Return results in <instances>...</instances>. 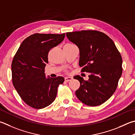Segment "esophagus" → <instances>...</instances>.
I'll use <instances>...</instances> for the list:
<instances>
[{"label": "esophagus", "mask_w": 135, "mask_h": 135, "mask_svg": "<svg viewBox=\"0 0 135 135\" xmlns=\"http://www.w3.org/2000/svg\"><path fill=\"white\" fill-rule=\"evenodd\" d=\"M65 81L67 82L68 81H71L73 80V77H65Z\"/></svg>", "instance_id": "esophagus-1"}]
</instances>
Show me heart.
Segmentation results:
<instances>
[{
    "instance_id": "heart-1",
    "label": "heart",
    "mask_w": 135,
    "mask_h": 135,
    "mask_svg": "<svg viewBox=\"0 0 135 135\" xmlns=\"http://www.w3.org/2000/svg\"><path fill=\"white\" fill-rule=\"evenodd\" d=\"M74 46L75 45H73V44H72L68 43V44H65V45H64V48H71V47H73V46Z\"/></svg>"
}]
</instances>
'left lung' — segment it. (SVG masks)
Masks as SVG:
<instances>
[{"instance_id": "8db88e82", "label": "left lung", "mask_w": 135, "mask_h": 135, "mask_svg": "<svg viewBox=\"0 0 135 135\" xmlns=\"http://www.w3.org/2000/svg\"><path fill=\"white\" fill-rule=\"evenodd\" d=\"M80 50L81 72L89 79L75 76L80 83L75 91L78 99L89 106L104 103L113 94L122 74V58L113 41L102 32L85 30L66 33Z\"/></svg>"}]
</instances>
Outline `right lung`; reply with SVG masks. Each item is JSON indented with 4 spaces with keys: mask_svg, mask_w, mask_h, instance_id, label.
Wrapping results in <instances>:
<instances>
[{
    "mask_svg": "<svg viewBox=\"0 0 135 135\" xmlns=\"http://www.w3.org/2000/svg\"><path fill=\"white\" fill-rule=\"evenodd\" d=\"M65 33H34L21 43L13 58L12 77L15 89L23 101L32 108L43 109L54 101L62 77H45V67L51 48L64 40Z\"/></svg>",
    "mask_w": 135,
    "mask_h": 135,
    "instance_id": "1",
    "label": "right lung"
}]
</instances>
